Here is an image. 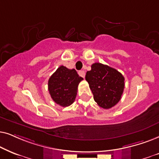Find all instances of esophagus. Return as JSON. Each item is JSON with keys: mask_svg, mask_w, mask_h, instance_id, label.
Here are the masks:
<instances>
[{"mask_svg": "<svg viewBox=\"0 0 159 159\" xmlns=\"http://www.w3.org/2000/svg\"><path fill=\"white\" fill-rule=\"evenodd\" d=\"M78 75H79L82 78H84L85 77V72H84V70H80L79 72H78Z\"/></svg>", "mask_w": 159, "mask_h": 159, "instance_id": "1", "label": "esophagus"}]
</instances>
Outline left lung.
I'll return each instance as SVG.
<instances>
[{
	"label": "left lung",
	"mask_w": 159,
	"mask_h": 159,
	"mask_svg": "<svg viewBox=\"0 0 159 159\" xmlns=\"http://www.w3.org/2000/svg\"><path fill=\"white\" fill-rule=\"evenodd\" d=\"M86 80L99 107L109 109L121 98L124 89V78L116 69L101 63H94L86 72Z\"/></svg>",
	"instance_id": "1"
}]
</instances>
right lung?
Returning a JSON list of instances; mask_svg holds the SVG:
<instances>
[{"instance_id": "obj_1", "label": "right lung", "mask_w": 159, "mask_h": 159, "mask_svg": "<svg viewBox=\"0 0 159 159\" xmlns=\"http://www.w3.org/2000/svg\"><path fill=\"white\" fill-rule=\"evenodd\" d=\"M83 79L75 69L70 70L62 65L48 79V89L51 97L60 106H69L75 101L78 84Z\"/></svg>"}]
</instances>
